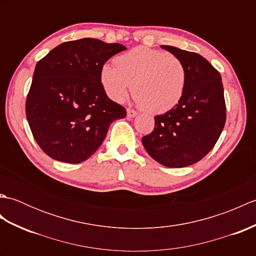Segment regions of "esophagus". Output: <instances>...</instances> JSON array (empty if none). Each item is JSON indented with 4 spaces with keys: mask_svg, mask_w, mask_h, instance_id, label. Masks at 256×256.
Wrapping results in <instances>:
<instances>
[{
    "mask_svg": "<svg viewBox=\"0 0 256 256\" xmlns=\"http://www.w3.org/2000/svg\"><path fill=\"white\" fill-rule=\"evenodd\" d=\"M126 112H128V118H134V116H136V114H138L136 111L133 110V108H128Z\"/></svg>",
    "mask_w": 256,
    "mask_h": 256,
    "instance_id": "34e87169",
    "label": "esophagus"
}]
</instances>
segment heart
Returning a JSON list of instances; mask_svg holds the SVG:
<instances>
[{
	"label": "heart",
	"mask_w": 256,
	"mask_h": 256,
	"mask_svg": "<svg viewBox=\"0 0 256 256\" xmlns=\"http://www.w3.org/2000/svg\"><path fill=\"white\" fill-rule=\"evenodd\" d=\"M100 82L106 94L122 102L132 94L150 113L170 111L182 101L188 84V72L176 56L164 50L136 47L116 58V67L103 64Z\"/></svg>",
	"instance_id": "1"
}]
</instances>
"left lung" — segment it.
Masks as SVG:
<instances>
[{
  "label": "left lung",
  "instance_id": "obj_1",
  "mask_svg": "<svg viewBox=\"0 0 256 256\" xmlns=\"http://www.w3.org/2000/svg\"><path fill=\"white\" fill-rule=\"evenodd\" d=\"M162 47L184 64L188 84L182 101L154 118L153 132L142 143L160 164L180 168L202 160L220 138L226 118L224 84L218 70L199 54Z\"/></svg>",
  "mask_w": 256,
  "mask_h": 256
}]
</instances>
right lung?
Masks as SVG:
<instances>
[{"label":"right lung","instance_id":"obj_1","mask_svg":"<svg viewBox=\"0 0 256 256\" xmlns=\"http://www.w3.org/2000/svg\"><path fill=\"white\" fill-rule=\"evenodd\" d=\"M126 50L94 38L62 42L37 62L26 118L46 155L64 162H84L100 148L125 108L108 99L100 82L103 64Z\"/></svg>","mask_w":256,"mask_h":256}]
</instances>
